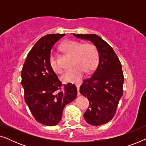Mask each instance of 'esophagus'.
Wrapping results in <instances>:
<instances>
[{
	"mask_svg": "<svg viewBox=\"0 0 146 146\" xmlns=\"http://www.w3.org/2000/svg\"><path fill=\"white\" fill-rule=\"evenodd\" d=\"M80 84H81V83H77L76 84V88H77V90H78V94H80V92H79V90H80Z\"/></svg>",
	"mask_w": 146,
	"mask_h": 146,
	"instance_id": "34e87169",
	"label": "esophagus"
}]
</instances>
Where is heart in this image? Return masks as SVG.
Wrapping results in <instances>:
<instances>
[{
  "mask_svg": "<svg viewBox=\"0 0 146 146\" xmlns=\"http://www.w3.org/2000/svg\"><path fill=\"white\" fill-rule=\"evenodd\" d=\"M66 52L74 56L73 64L76 65L67 70L61 76L64 82H76L81 80L84 73L92 71L96 66L98 60L97 50L91 44H82L77 41L67 40L61 46ZM51 68L56 73H60L62 68L57 61L54 52H51L49 57Z\"/></svg>",
  "mask_w": 146,
  "mask_h": 146,
  "instance_id": "b5f03b06",
  "label": "heart"
}]
</instances>
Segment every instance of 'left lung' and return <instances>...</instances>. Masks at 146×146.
I'll use <instances>...</instances> for the list:
<instances>
[{"label": "left lung", "instance_id": "obj_1", "mask_svg": "<svg viewBox=\"0 0 146 146\" xmlns=\"http://www.w3.org/2000/svg\"><path fill=\"white\" fill-rule=\"evenodd\" d=\"M94 44L98 52V66L91 78L80 86V92L90 101L84 117L88 124L100 125L114 116L123 95V75L120 62L112 48L96 35L73 34Z\"/></svg>", "mask_w": 146, "mask_h": 146}]
</instances>
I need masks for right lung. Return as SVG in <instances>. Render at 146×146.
Here are the masks:
<instances>
[{
  "label": "right lung",
  "instance_id": "add662e5",
  "mask_svg": "<svg viewBox=\"0 0 146 146\" xmlns=\"http://www.w3.org/2000/svg\"><path fill=\"white\" fill-rule=\"evenodd\" d=\"M65 34H50L42 37L28 54L22 69L25 100L39 123L56 125L62 119L65 106L75 100L77 89L68 84L62 88L49 63L53 45Z\"/></svg>",
  "mask_w": 146,
  "mask_h": 146
}]
</instances>
